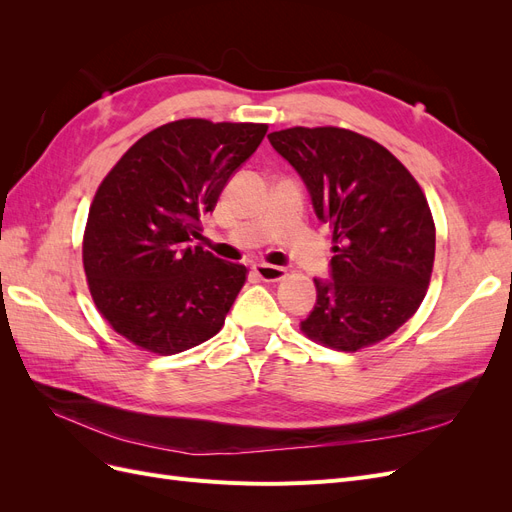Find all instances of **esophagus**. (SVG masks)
I'll return each instance as SVG.
<instances>
[{"mask_svg":"<svg viewBox=\"0 0 512 512\" xmlns=\"http://www.w3.org/2000/svg\"><path fill=\"white\" fill-rule=\"evenodd\" d=\"M256 273V277H260L262 282H280L286 277V269L275 267V265H267V262H260V265H254L252 269Z\"/></svg>","mask_w":512,"mask_h":512,"instance_id":"1","label":"esophagus"}]
</instances>
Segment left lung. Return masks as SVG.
Here are the masks:
<instances>
[{"mask_svg":"<svg viewBox=\"0 0 512 512\" xmlns=\"http://www.w3.org/2000/svg\"><path fill=\"white\" fill-rule=\"evenodd\" d=\"M269 141L333 232V280H314L303 335L342 352L382 342L416 314L431 280L436 224L421 185L389 149L346 128L297 126Z\"/></svg>","mask_w":512,"mask_h":512,"instance_id":"obj_1","label":"left lung"}]
</instances>
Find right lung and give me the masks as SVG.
Returning <instances> with one entry per match:
<instances>
[{"instance_id": "1", "label": "right lung", "mask_w": 512, "mask_h": 512, "mask_svg": "<svg viewBox=\"0 0 512 512\" xmlns=\"http://www.w3.org/2000/svg\"><path fill=\"white\" fill-rule=\"evenodd\" d=\"M267 123L177 119L147 132L91 200L83 267L100 316L136 348L168 356L207 342L247 269L203 245L200 215L265 138Z\"/></svg>"}]
</instances>
